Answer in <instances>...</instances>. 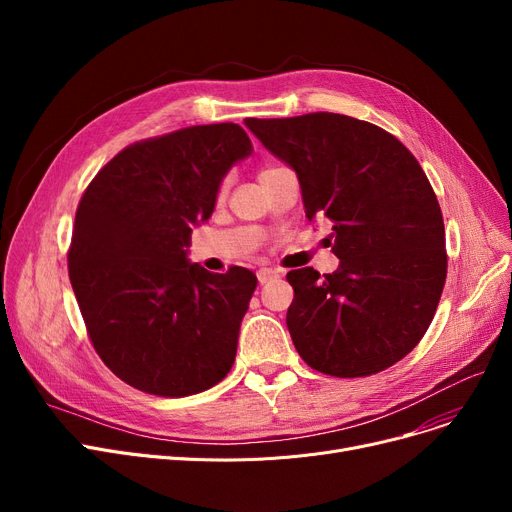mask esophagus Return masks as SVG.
<instances>
[{"instance_id": "1", "label": "esophagus", "mask_w": 512, "mask_h": 512, "mask_svg": "<svg viewBox=\"0 0 512 512\" xmlns=\"http://www.w3.org/2000/svg\"><path fill=\"white\" fill-rule=\"evenodd\" d=\"M276 278H278V272H276V270H270V267H261V270L257 272L259 284H267V282L276 280Z\"/></svg>"}]
</instances>
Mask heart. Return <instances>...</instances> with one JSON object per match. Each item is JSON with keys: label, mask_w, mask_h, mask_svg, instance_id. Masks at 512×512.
Listing matches in <instances>:
<instances>
[{"label": "heart", "mask_w": 512, "mask_h": 512, "mask_svg": "<svg viewBox=\"0 0 512 512\" xmlns=\"http://www.w3.org/2000/svg\"><path fill=\"white\" fill-rule=\"evenodd\" d=\"M278 168H280V166H265V168L259 172V176L270 174V172H274V170H278ZM226 191H228V180H222V182H220V186H218V199H224Z\"/></svg>", "instance_id": "b5f03b06"}]
</instances>
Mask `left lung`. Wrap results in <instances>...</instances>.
<instances>
[{
    "mask_svg": "<svg viewBox=\"0 0 512 512\" xmlns=\"http://www.w3.org/2000/svg\"><path fill=\"white\" fill-rule=\"evenodd\" d=\"M297 172L307 218L328 220L334 274L286 280V326L301 359L336 378L380 373L419 344L446 282L442 209L415 155L371 122L332 112L247 118Z\"/></svg>",
    "mask_w": 512,
    "mask_h": 512,
    "instance_id": "1",
    "label": "left lung"
}]
</instances>
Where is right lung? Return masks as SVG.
Instances as JSON below:
<instances>
[{"mask_svg":"<svg viewBox=\"0 0 512 512\" xmlns=\"http://www.w3.org/2000/svg\"><path fill=\"white\" fill-rule=\"evenodd\" d=\"M238 124H203L124 147L76 207L68 276L95 353L128 386L180 398L222 382L257 278L186 261L234 161Z\"/></svg>","mask_w":512,"mask_h":512,"instance_id":"1","label":"right lung"}]
</instances>
